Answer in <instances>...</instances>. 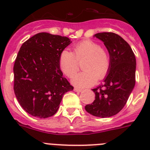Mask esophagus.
I'll return each instance as SVG.
<instances>
[{
    "label": "esophagus",
    "mask_w": 150,
    "mask_h": 150,
    "mask_svg": "<svg viewBox=\"0 0 150 150\" xmlns=\"http://www.w3.org/2000/svg\"><path fill=\"white\" fill-rule=\"evenodd\" d=\"M74 91H76V92H81V91H83V90L82 89V88H76V87H75V88H74Z\"/></svg>",
    "instance_id": "esophagus-1"
}]
</instances>
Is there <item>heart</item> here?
I'll list each match as a JSON object with an SVG mask.
<instances>
[{"label":"heart","instance_id":"obj_1","mask_svg":"<svg viewBox=\"0 0 150 150\" xmlns=\"http://www.w3.org/2000/svg\"><path fill=\"white\" fill-rule=\"evenodd\" d=\"M83 59L82 67L84 71L76 74L72 79L76 86H91L98 79H103L107 76L110 67L109 54L91 40H85L74 45L73 52L63 50L59 55V67L65 76L72 77L79 69V62Z\"/></svg>","mask_w":150,"mask_h":150}]
</instances>
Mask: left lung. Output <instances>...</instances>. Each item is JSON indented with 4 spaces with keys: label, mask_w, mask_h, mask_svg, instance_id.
I'll return each instance as SVG.
<instances>
[{
    "label": "left lung",
    "mask_w": 150,
    "mask_h": 150,
    "mask_svg": "<svg viewBox=\"0 0 150 150\" xmlns=\"http://www.w3.org/2000/svg\"><path fill=\"white\" fill-rule=\"evenodd\" d=\"M95 37L104 42L109 52L110 67L104 83L92 89L95 100L85 109L95 116L110 117L122 110L134 87L136 59L131 46L120 35L103 32Z\"/></svg>",
    "instance_id": "left-lung-1"
}]
</instances>
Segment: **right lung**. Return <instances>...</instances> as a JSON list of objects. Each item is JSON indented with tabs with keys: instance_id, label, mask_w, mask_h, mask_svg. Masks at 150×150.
<instances>
[{
	"instance_id": "1",
	"label": "right lung",
	"mask_w": 150,
	"mask_h": 150,
	"mask_svg": "<svg viewBox=\"0 0 150 150\" xmlns=\"http://www.w3.org/2000/svg\"><path fill=\"white\" fill-rule=\"evenodd\" d=\"M71 43L67 37L42 32L21 46L13 67V88L21 107L31 116H53L63 95L74 89L59 64L61 52Z\"/></svg>"
}]
</instances>
